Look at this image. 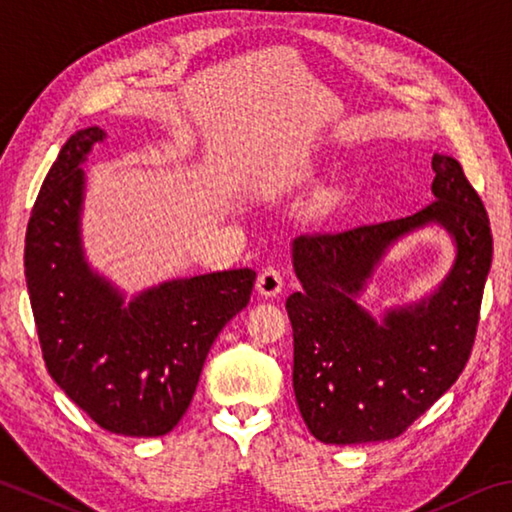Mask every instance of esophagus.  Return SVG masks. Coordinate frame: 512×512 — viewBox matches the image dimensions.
<instances>
[{
    "label": "esophagus",
    "instance_id": "34e87169",
    "mask_svg": "<svg viewBox=\"0 0 512 512\" xmlns=\"http://www.w3.org/2000/svg\"><path fill=\"white\" fill-rule=\"evenodd\" d=\"M282 286H284V277L280 273V268H275V266L264 268V271L257 277V291L264 297H273L277 293H282Z\"/></svg>",
    "mask_w": 512,
    "mask_h": 512
}]
</instances>
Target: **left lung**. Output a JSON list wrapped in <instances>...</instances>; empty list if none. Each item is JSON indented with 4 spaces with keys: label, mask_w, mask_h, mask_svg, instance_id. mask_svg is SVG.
Listing matches in <instances>:
<instances>
[{
    "label": "left lung",
    "mask_w": 512,
    "mask_h": 512,
    "mask_svg": "<svg viewBox=\"0 0 512 512\" xmlns=\"http://www.w3.org/2000/svg\"><path fill=\"white\" fill-rule=\"evenodd\" d=\"M434 201L416 215L293 241L302 291L286 300L293 327V389L306 427L322 443L401 436L454 385L475 345L492 262L490 219L452 156L434 154ZM427 223L458 241L444 284L378 325L355 304L386 246Z\"/></svg>",
    "instance_id": "obj_1"
}]
</instances>
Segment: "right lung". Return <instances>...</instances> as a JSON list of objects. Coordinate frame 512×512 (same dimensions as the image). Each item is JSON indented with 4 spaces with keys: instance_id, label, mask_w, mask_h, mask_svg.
I'll use <instances>...</instances> for the list:
<instances>
[{
    "instance_id": "1",
    "label": "right lung",
    "mask_w": 512,
    "mask_h": 512,
    "mask_svg": "<svg viewBox=\"0 0 512 512\" xmlns=\"http://www.w3.org/2000/svg\"><path fill=\"white\" fill-rule=\"evenodd\" d=\"M105 132L73 134L51 165L26 228L24 275L51 378L102 430L163 436L188 412L219 331L244 309L255 271L174 280L125 304L82 257L85 161Z\"/></svg>"
}]
</instances>
